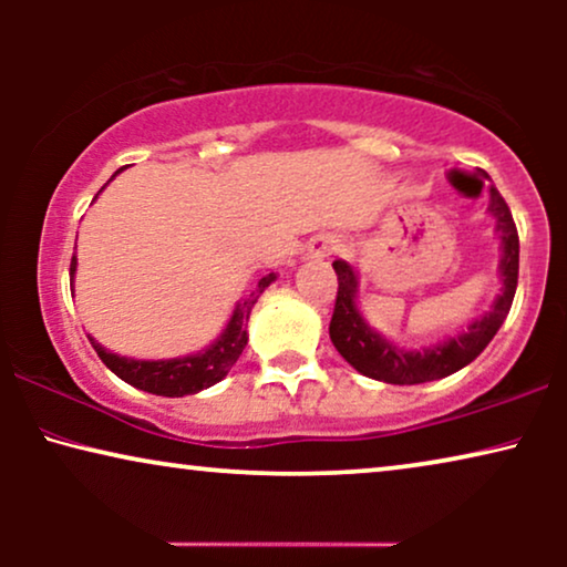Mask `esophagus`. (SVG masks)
<instances>
[{
	"mask_svg": "<svg viewBox=\"0 0 567 567\" xmlns=\"http://www.w3.org/2000/svg\"><path fill=\"white\" fill-rule=\"evenodd\" d=\"M309 252H312L315 258H324V255L336 252V239H332V237H315L312 245H309Z\"/></svg>",
	"mask_w": 567,
	"mask_h": 567,
	"instance_id": "esophagus-1",
	"label": "esophagus"
}]
</instances>
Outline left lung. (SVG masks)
Returning <instances> with one entry per match:
<instances>
[{"label":"left lung","mask_w":567,"mask_h":567,"mask_svg":"<svg viewBox=\"0 0 567 567\" xmlns=\"http://www.w3.org/2000/svg\"><path fill=\"white\" fill-rule=\"evenodd\" d=\"M491 212L498 219V231L503 239V293L495 299L491 312L472 322L467 332L441 346L423 348V351H402V348L379 338L361 320L359 309H355L353 268L343 260L332 262L338 276V297L330 320V340L355 371L386 384H423L454 374V371L467 367L470 361H475L485 351V346L491 343L503 320H506L511 305H514L518 284V231L511 208L498 190H491Z\"/></svg>","instance_id":"1"}]
</instances>
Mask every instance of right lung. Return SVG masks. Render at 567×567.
Here are the masks:
<instances>
[{"instance_id":"add662e5","label":"right lung","mask_w":567,"mask_h":567,"mask_svg":"<svg viewBox=\"0 0 567 567\" xmlns=\"http://www.w3.org/2000/svg\"><path fill=\"white\" fill-rule=\"evenodd\" d=\"M74 270H76V258H72L69 274L74 276ZM274 278H276L274 274L260 278L258 289H255L247 299H243V305H237L235 315H231V320L227 328H224L219 340H216L214 346H208L204 353L185 355V359H173V361H134V359H126V355H115L111 351H105V348L95 343L92 338L90 343L97 351L100 359H103L105 367L111 369L115 377H121L123 382L136 386V390L162 394V398L196 394L200 390H206V386L221 382V379L229 374V369L235 367L239 355H243L247 346V320H250L252 305L258 301L260 293L268 289V284L274 281Z\"/></svg>"}]
</instances>
